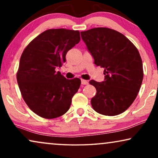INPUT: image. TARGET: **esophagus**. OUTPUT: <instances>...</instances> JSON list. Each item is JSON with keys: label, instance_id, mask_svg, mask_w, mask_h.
Wrapping results in <instances>:
<instances>
[{"label": "esophagus", "instance_id": "1", "mask_svg": "<svg viewBox=\"0 0 158 158\" xmlns=\"http://www.w3.org/2000/svg\"><path fill=\"white\" fill-rule=\"evenodd\" d=\"M81 83L83 84V85H87V84H88V81H86V80L82 79L81 80Z\"/></svg>", "mask_w": 158, "mask_h": 158}]
</instances>
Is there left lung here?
<instances>
[{"label": "left lung", "mask_w": 158, "mask_h": 158, "mask_svg": "<svg viewBox=\"0 0 158 158\" xmlns=\"http://www.w3.org/2000/svg\"><path fill=\"white\" fill-rule=\"evenodd\" d=\"M81 34L94 64L104 68V81L89 82L96 89L90 101L93 109L106 116L123 113L135 100L143 80L139 51L124 34L109 28H94Z\"/></svg>", "instance_id": "obj_1"}]
</instances>
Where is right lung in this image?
Returning <instances> with one entry per match:
<instances>
[{"instance_id":"1","label":"right lung","mask_w":158,"mask_h":158,"mask_svg":"<svg viewBox=\"0 0 158 158\" xmlns=\"http://www.w3.org/2000/svg\"><path fill=\"white\" fill-rule=\"evenodd\" d=\"M81 40L79 31L48 29L34 38L21 56L17 82L29 109L44 118L61 116L70 109L81 79H66L56 69Z\"/></svg>"}]
</instances>
